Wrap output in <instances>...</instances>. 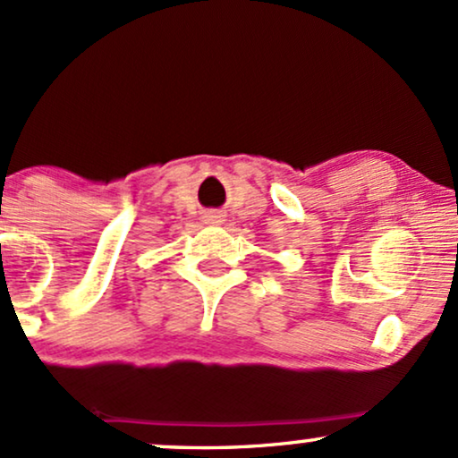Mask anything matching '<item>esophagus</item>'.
Masks as SVG:
<instances>
[{"instance_id":"34e87169","label":"esophagus","mask_w":458,"mask_h":458,"mask_svg":"<svg viewBox=\"0 0 458 458\" xmlns=\"http://www.w3.org/2000/svg\"><path fill=\"white\" fill-rule=\"evenodd\" d=\"M204 222L211 224V225H219V224L224 222V215H222V213H217V211H211V213L204 215Z\"/></svg>"}]
</instances>
